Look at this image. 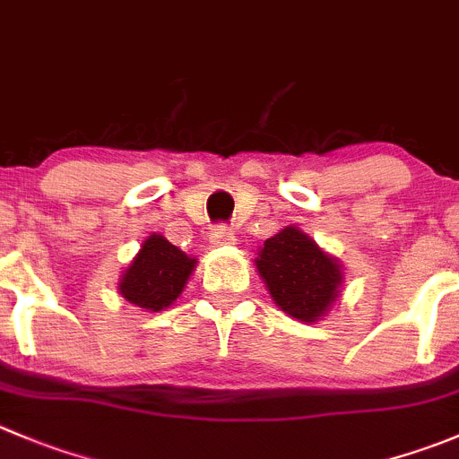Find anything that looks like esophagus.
I'll list each match as a JSON object with an SVG mask.
<instances>
[{
  "mask_svg": "<svg viewBox=\"0 0 459 459\" xmlns=\"http://www.w3.org/2000/svg\"><path fill=\"white\" fill-rule=\"evenodd\" d=\"M211 242L215 244V247H229V244L235 242V233L229 226H215L211 233Z\"/></svg>",
  "mask_w": 459,
  "mask_h": 459,
  "instance_id": "esophagus-1",
  "label": "esophagus"
}]
</instances>
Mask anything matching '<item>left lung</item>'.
I'll use <instances>...</instances> for the list:
<instances>
[{
    "label": "left lung",
    "mask_w": 459,
    "mask_h": 459,
    "mask_svg": "<svg viewBox=\"0 0 459 459\" xmlns=\"http://www.w3.org/2000/svg\"><path fill=\"white\" fill-rule=\"evenodd\" d=\"M255 266L275 305L305 323L329 309L342 282L338 262L293 226L266 239Z\"/></svg>",
    "instance_id": "1"
}]
</instances>
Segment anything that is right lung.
<instances>
[{"instance_id":"add662e5","label":"right lung","mask_w":459,"mask_h":459,"mask_svg":"<svg viewBox=\"0 0 459 459\" xmlns=\"http://www.w3.org/2000/svg\"><path fill=\"white\" fill-rule=\"evenodd\" d=\"M195 264L197 262L193 257L179 251L166 238L150 235L141 247L139 255L123 273L118 289L132 305L143 307L148 311H161L184 291L186 280L193 273Z\"/></svg>"}]
</instances>
